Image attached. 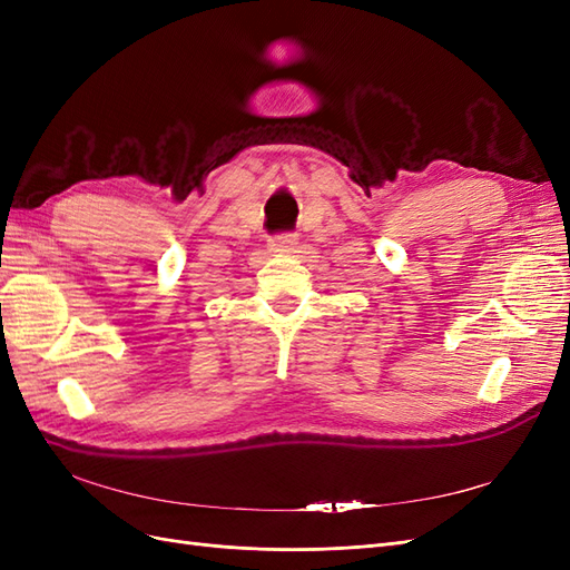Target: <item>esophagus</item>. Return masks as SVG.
<instances>
[{
    "instance_id": "obj_1",
    "label": "esophagus",
    "mask_w": 570,
    "mask_h": 570,
    "mask_svg": "<svg viewBox=\"0 0 570 570\" xmlns=\"http://www.w3.org/2000/svg\"><path fill=\"white\" fill-rule=\"evenodd\" d=\"M299 247V237L297 235H278L271 239L268 252L275 256H285V254H295Z\"/></svg>"
}]
</instances>
